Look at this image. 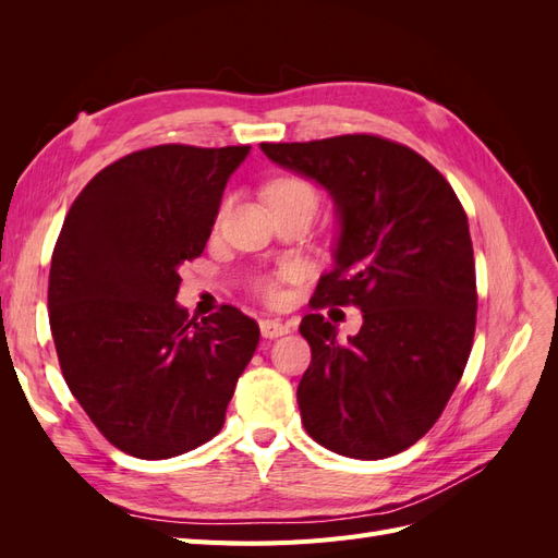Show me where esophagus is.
<instances>
[{
	"label": "esophagus",
	"instance_id": "1",
	"mask_svg": "<svg viewBox=\"0 0 558 558\" xmlns=\"http://www.w3.org/2000/svg\"><path fill=\"white\" fill-rule=\"evenodd\" d=\"M260 332H263V337H267V340H275V337L289 335L291 326L283 324V320H279V318H263L260 320Z\"/></svg>",
	"mask_w": 558,
	"mask_h": 558
}]
</instances>
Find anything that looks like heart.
Returning <instances> with one entry per match:
<instances>
[{
  "instance_id": "obj_1",
  "label": "heart",
  "mask_w": 558,
  "mask_h": 558,
  "mask_svg": "<svg viewBox=\"0 0 558 558\" xmlns=\"http://www.w3.org/2000/svg\"><path fill=\"white\" fill-rule=\"evenodd\" d=\"M298 195H314V193H312V189H310V185H307L305 181L293 179V177L277 179V181H272V183L267 185V197H269V202H279V199L298 197ZM223 209H226V205H223ZM263 291H265V295H269V298L277 295V289H275L272 281L263 283Z\"/></svg>"
}]
</instances>
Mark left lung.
I'll list each match as a JSON object with an SVG mask.
<instances>
[{
  "mask_svg": "<svg viewBox=\"0 0 558 558\" xmlns=\"http://www.w3.org/2000/svg\"><path fill=\"white\" fill-rule=\"evenodd\" d=\"M260 148L335 202V267L318 279L312 305L363 312L344 344L320 314L302 318L312 347L298 386L302 424L349 459L400 453L440 418L472 349L477 283L468 216L426 158L375 134Z\"/></svg>",
  "mask_w": 558,
  "mask_h": 558,
  "instance_id": "1",
  "label": "left lung"
}]
</instances>
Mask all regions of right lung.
Segmentation results:
<instances>
[{"instance_id":"right-lung-1","label":"right lung","mask_w":558,"mask_h":558,"mask_svg":"<svg viewBox=\"0 0 558 558\" xmlns=\"http://www.w3.org/2000/svg\"><path fill=\"white\" fill-rule=\"evenodd\" d=\"M248 150H134L90 179L62 223L48 277L62 377L99 433L137 459L209 442L258 347L240 310L195 324L177 305L179 267L205 251Z\"/></svg>"}]
</instances>
